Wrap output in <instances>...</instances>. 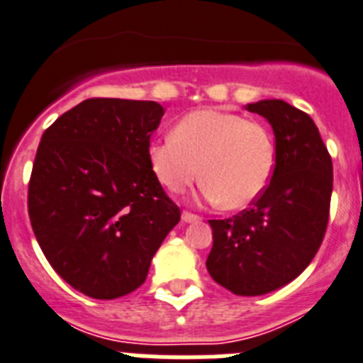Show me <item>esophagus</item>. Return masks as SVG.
<instances>
[{
	"label": "esophagus",
	"mask_w": 363,
	"mask_h": 363,
	"mask_svg": "<svg viewBox=\"0 0 363 363\" xmlns=\"http://www.w3.org/2000/svg\"><path fill=\"white\" fill-rule=\"evenodd\" d=\"M182 220H184V223H199L201 217L190 212H182Z\"/></svg>",
	"instance_id": "esophagus-1"
}]
</instances>
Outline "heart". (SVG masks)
<instances>
[{"mask_svg":"<svg viewBox=\"0 0 363 363\" xmlns=\"http://www.w3.org/2000/svg\"><path fill=\"white\" fill-rule=\"evenodd\" d=\"M150 164L173 194L184 191L203 175L208 201L239 210L267 190L276 147L259 122L219 109H199L181 118L173 135L151 143Z\"/></svg>","mask_w":363,"mask_h":363,"instance_id":"b5f03b06","label":"heart"}]
</instances>
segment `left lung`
Wrapping results in <instances>:
<instances>
[{
    "mask_svg": "<svg viewBox=\"0 0 363 363\" xmlns=\"http://www.w3.org/2000/svg\"><path fill=\"white\" fill-rule=\"evenodd\" d=\"M245 107L272 125L276 166L250 208L210 220L206 269L234 294L263 296L296 279L316 256L329 223L333 160L307 113L276 99Z\"/></svg>",
    "mask_w": 363,
    "mask_h": 363,
    "instance_id": "8db88e82",
    "label": "left lung"
}]
</instances>
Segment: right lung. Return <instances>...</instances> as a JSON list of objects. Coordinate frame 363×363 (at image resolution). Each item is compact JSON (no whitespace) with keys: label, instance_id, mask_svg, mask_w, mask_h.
Masks as SVG:
<instances>
[{"label":"right lung","instance_id":"1","mask_svg":"<svg viewBox=\"0 0 363 363\" xmlns=\"http://www.w3.org/2000/svg\"><path fill=\"white\" fill-rule=\"evenodd\" d=\"M162 115L151 100L89 99L42 135L30 225L56 274L89 298L115 299L143 285L181 220L150 164Z\"/></svg>","mask_w":363,"mask_h":363}]
</instances>
